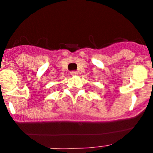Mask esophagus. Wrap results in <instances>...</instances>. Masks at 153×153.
<instances>
[{
    "mask_svg": "<svg viewBox=\"0 0 153 153\" xmlns=\"http://www.w3.org/2000/svg\"><path fill=\"white\" fill-rule=\"evenodd\" d=\"M71 75H73V76H74V75H77L78 74V72L76 71H71Z\"/></svg>",
    "mask_w": 153,
    "mask_h": 153,
    "instance_id": "1",
    "label": "esophagus"
}]
</instances>
